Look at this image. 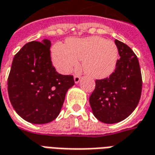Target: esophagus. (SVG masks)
I'll list each match as a JSON object with an SVG mask.
<instances>
[{
  "label": "esophagus",
  "mask_w": 155,
  "mask_h": 155,
  "mask_svg": "<svg viewBox=\"0 0 155 155\" xmlns=\"http://www.w3.org/2000/svg\"><path fill=\"white\" fill-rule=\"evenodd\" d=\"M80 81H81V77H80V76H78V75H75V76L74 77V83L78 84L79 82H80Z\"/></svg>",
  "instance_id": "esophagus-1"
}]
</instances>
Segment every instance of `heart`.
Listing matches in <instances>:
<instances>
[{"mask_svg": "<svg viewBox=\"0 0 155 155\" xmlns=\"http://www.w3.org/2000/svg\"><path fill=\"white\" fill-rule=\"evenodd\" d=\"M51 61L61 74H70L82 60L84 71L94 79L108 77L115 71L118 49L115 43L100 37L71 38L66 46L57 43L51 49Z\"/></svg>", "mask_w": 155, "mask_h": 155, "instance_id": "heart-1", "label": "heart"}]
</instances>
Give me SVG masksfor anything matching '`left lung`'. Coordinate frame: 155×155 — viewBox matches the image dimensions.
<instances>
[{"mask_svg": "<svg viewBox=\"0 0 155 155\" xmlns=\"http://www.w3.org/2000/svg\"><path fill=\"white\" fill-rule=\"evenodd\" d=\"M120 56L115 71L108 78L95 81L89 97L93 114L98 121L114 124L128 117L141 95L142 78L139 61L131 49L116 40Z\"/></svg>", "mask_w": 155, "mask_h": 155, "instance_id": "1", "label": "left lung"}]
</instances>
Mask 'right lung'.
Returning a JSON list of instances; mask_svg holds the SVG:
<instances>
[{
    "label": "right lung",
    "mask_w": 155,
    "mask_h": 155,
    "mask_svg": "<svg viewBox=\"0 0 155 155\" xmlns=\"http://www.w3.org/2000/svg\"><path fill=\"white\" fill-rule=\"evenodd\" d=\"M50 40L28 42L14 57L8 94L14 109L33 124H46L59 115L66 94L74 84L72 75L56 71Z\"/></svg>",
    "instance_id": "add662e5"
}]
</instances>
